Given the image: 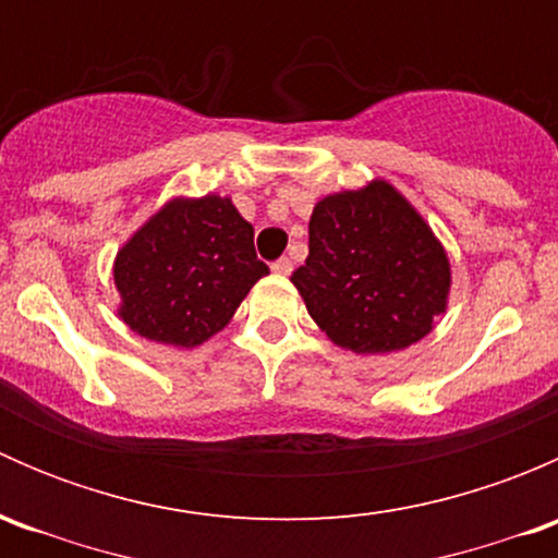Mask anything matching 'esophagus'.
Listing matches in <instances>:
<instances>
[{"label": "esophagus", "instance_id": "esophagus-1", "mask_svg": "<svg viewBox=\"0 0 558 558\" xmlns=\"http://www.w3.org/2000/svg\"><path fill=\"white\" fill-rule=\"evenodd\" d=\"M291 269H294V264H291V258H278V262L272 264V272H275V275H289Z\"/></svg>", "mask_w": 558, "mask_h": 558}]
</instances>
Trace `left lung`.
<instances>
[{
    "label": "left lung",
    "instance_id": "left-lung-1",
    "mask_svg": "<svg viewBox=\"0 0 558 558\" xmlns=\"http://www.w3.org/2000/svg\"><path fill=\"white\" fill-rule=\"evenodd\" d=\"M291 283L335 345L391 353L446 313L451 262L421 213L388 180H369L313 207L311 253Z\"/></svg>",
    "mask_w": 558,
    "mask_h": 558
}]
</instances>
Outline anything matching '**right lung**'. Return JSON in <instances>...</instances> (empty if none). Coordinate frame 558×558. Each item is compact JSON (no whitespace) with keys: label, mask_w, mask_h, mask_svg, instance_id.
<instances>
[{"label":"right lung","mask_w":558,"mask_h":558,"mask_svg":"<svg viewBox=\"0 0 558 558\" xmlns=\"http://www.w3.org/2000/svg\"><path fill=\"white\" fill-rule=\"evenodd\" d=\"M269 267L229 196H174L112 262L118 318L145 340L196 348L232 320Z\"/></svg>","instance_id":"obj_1"}]
</instances>
